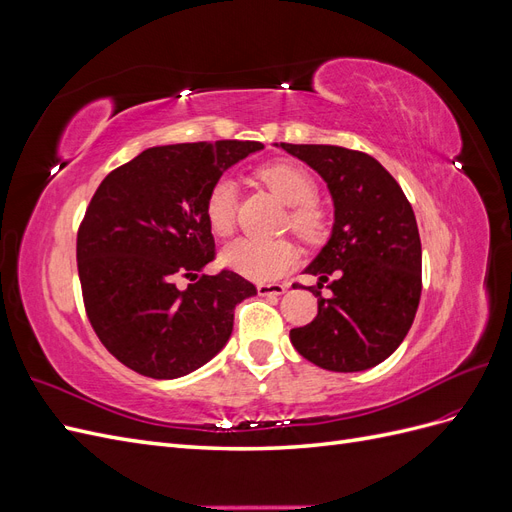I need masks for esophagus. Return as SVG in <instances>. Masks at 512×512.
Here are the masks:
<instances>
[{
  "label": "esophagus",
  "mask_w": 512,
  "mask_h": 512,
  "mask_svg": "<svg viewBox=\"0 0 512 512\" xmlns=\"http://www.w3.org/2000/svg\"><path fill=\"white\" fill-rule=\"evenodd\" d=\"M256 290H258V294H262V297H271V294H282L286 290V284H282V282H258Z\"/></svg>",
  "instance_id": "esophagus-1"
}]
</instances>
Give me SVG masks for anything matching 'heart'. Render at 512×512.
<instances>
[{"mask_svg": "<svg viewBox=\"0 0 512 512\" xmlns=\"http://www.w3.org/2000/svg\"><path fill=\"white\" fill-rule=\"evenodd\" d=\"M258 179L267 188L290 205L288 224L292 232L305 241H318L327 230V211L316 200V179L307 173L301 164L273 162L258 168ZM237 215V188L230 179L222 177L211 185L205 198V218L209 228L220 237H228L235 228ZM224 265L235 269L252 280H273L286 273L297 250L286 239L260 241V239H237L224 247Z\"/></svg>", "mask_w": 512, "mask_h": 512, "instance_id": "b5f03b06", "label": "heart"}]
</instances>
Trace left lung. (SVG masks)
I'll list each match as a JSON object with an SVG mask.
<instances>
[{
    "instance_id": "1",
    "label": "left lung",
    "mask_w": 512,
    "mask_h": 512,
    "mask_svg": "<svg viewBox=\"0 0 512 512\" xmlns=\"http://www.w3.org/2000/svg\"><path fill=\"white\" fill-rule=\"evenodd\" d=\"M280 147L327 181L335 224L305 273L318 297L316 318L290 331L301 356L329 371L382 363L408 335L421 301V237L410 200L393 175L363 151L335 145ZM327 283V300L319 290ZM294 288V284H292Z\"/></svg>"
}]
</instances>
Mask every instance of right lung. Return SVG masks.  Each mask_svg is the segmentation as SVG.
<instances>
[{
  "label": "right lung",
  "mask_w": 512,
  "mask_h": 512,
  "mask_svg": "<svg viewBox=\"0 0 512 512\" xmlns=\"http://www.w3.org/2000/svg\"><path fill=\"white\" fill-rule=\"evenodd\" d=\"M258 141L151 147L111 170L76 235L87 318L119 363L170 380L203 367L232 333L235 307L256 294L239 273L200 275L215 260L205 218L211 185ZM195 282L179 291L176 280Z\"/></svg>",
  "instance_id": "right-lung-1"
}]
</instances>
